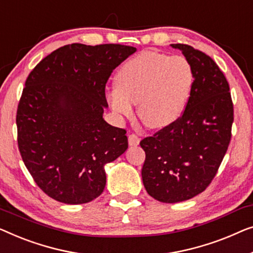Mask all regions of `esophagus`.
<instances>
[{"label": "esophagus", "instance_id": "34e87169", "mask_svg": "<svg viewBox=\"0 0 253 253\" xmlns=\"http://www.w3.org/2000/svg\"><path fill=\"white\" fill-rule=\"evenodd\" d=\"M128 143H129L130 147H136L140 143V137L135 134H129L128 135Z\"/></svg>", "mask_w": 253, "mask_h": 253}]
</instances>
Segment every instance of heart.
I'll return each instance as SVG.
<instances>
[{
	"instance_id": "obj_1",
	"label": "heart",
	"mask_w": 253,
	"mask_h": 253,
	"mask_svg": "<svg viewBox=\"0 0 253 253\" xmlns=\"http://www.w3.org/2000/svg\"><path fill=\"white\" fill-rule=\"evenodd\" d=\"M108 94L109 104L120 117L133 116L145 126L163 128L175 122L186 109L194 84V71L182 56L142 51L124 64Z\"/></svg>"
}]
</instances>
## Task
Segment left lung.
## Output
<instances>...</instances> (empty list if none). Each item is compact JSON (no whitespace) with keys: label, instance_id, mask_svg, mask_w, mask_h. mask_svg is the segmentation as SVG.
Segmentation results:
<instances>
[{"label":"left lung","instance_id":"left-lung-1","mask_svg":"<svg viewBox=\"0 0 253 253\" xmlns=\"http://www.w3.org/2000/svg\"><path fill=\"white\" fill-rule=\"evenodd\" d=\"M170 47L193 67V89L179 119L140 142L144 188L163 203L187 201L208 188L228 149L234 122L228 81L214 60L191 45Z\"/></svg>","mask_w":253,"mask_h":253}]
</instances>
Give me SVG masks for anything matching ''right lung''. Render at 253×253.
<instances>
[{
  "mask_svg": "<svg viewBox=\"0 0 253 253\" xmlns=\"http://www.w3.org/2000/svg\"><path fill=\"white\" fill-rule=\"evenodd\" d=\"M135 51L123 44H67L28 76L17 110L18 148L49 197L84 204L104 190L105 164L128 148L126 130L103 119L105 84Z\"/></svg>",
  "mask_w": 253,
  "mask_h": 253,
  "instance_id": "add662e5",
  "label": "right lung"
}]
</instances>
